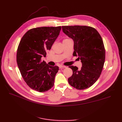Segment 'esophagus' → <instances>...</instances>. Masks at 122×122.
<instances>
[{
  "label": "esophagus",
  "mask_w": 122,
  "mask_h": 122,
  "mask_svg": "<svg viewBox=\"0 0 122 122\" xmlns=\"http://www.w3.org/2000/svg\"><path fill=\"white\" fill-rule=\"evenodd\" d=\"M60 69H63V68H66V66H60V67H59Z\"/></svg>",
  "instance_id": "1"
}]
</instances>
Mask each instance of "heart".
I'll list each match as a JSON object with an SVG mask.
<instances>
[{
  "instance_id": "heart-1",
  "label": "heart",
  "mask_w": 122,
  "mask_h": 122,
  "mask_svg": "<svg viewBox=\"0 0 122 122\" xmlns=\"http://www.w3.org/2000/svg\"><path fill=\"white\" fill-rule=\"evenodd\" d=\"M67 39H65L64 40H67Z\"/></svg>"
}]
</instances>
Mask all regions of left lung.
<instances>
[{
	"label": "left lung",
	"instance_id": "1",
	"mask_svg": "<svg viewBox=\"0 0 122 122\" xmlns=\"http://www.w3.org/2000/svg\"><path fill=\"white\" fill-rule=\"evenodd\" d=\"M62 31L74 41L73 56H78L82 67L69 66L73 74L69 83L77 90L91 87L100 76L105 59L101 36L95 28L87 26H62Z\"/></svg>",
	"mask_w": 122,
	"mask_h": 122
}]
</instances>
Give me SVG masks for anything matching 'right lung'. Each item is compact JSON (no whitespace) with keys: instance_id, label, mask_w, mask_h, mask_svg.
Instances as JSON below:
<instances>
[{"instance_id":"add662e5","label":"right lung","mask_w":122,"mask_h":122,"mask_svg":"<svg viewBox=\"0 0 122 122\" xmlns=\"http://www.w3.org/2000/svg\"><path fill=\"white\" fill-rule=\"evenodd\" d=\"M61 26L30 29L22 38L17 51V62L22 77L31 89L39 92L54 86L59 68L42 61L60 34Z\"/></svg>"}]
</instances>
